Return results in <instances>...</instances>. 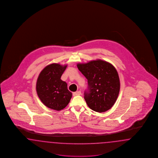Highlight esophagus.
Masks as SVG:
<instances>
[{
  "label": "esophagus",
  "mask_w": 158,
  "mask_h": 158,
  "mask_svg": "<svg viewBox=\"0 0 158 158\" xmlns=\"http://www.w3.org/2000/svg\"><path fill=\"white\" fill-rule=\"evenodd\" d=\"M81 95V91H76L75 92H73V96H77V95Z\"/></svg>",
  "instance_id": "obj_1"
}]
</instances>
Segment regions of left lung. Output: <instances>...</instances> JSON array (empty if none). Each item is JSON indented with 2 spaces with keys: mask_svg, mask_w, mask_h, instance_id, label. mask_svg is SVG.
<instances>
[{
  "mask_svg": "<svg viewBox=\"0 0 158 158\" xmlns=\"http://www.w3.org/2000/svg\"><path fill=\"white\" fill-rule=\"evenodd\" d=\"M78 69L88 82L85 100L89 107L97 112H105L114 106L120 91L118 73L113 64L96 59L77 64Z\"/></svg>",
  "mask_w": 158,
  "mask_h": 158,
  "instance_id": "8db88e82",
  "label": "left lung"
}]
</instances>
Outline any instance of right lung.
<instances>
[{
  "label": "right lung",
  "mask_w": 158,
  "mask_h": 158,
  "mask_svg": "<svg viewBox=\"0 0 158 158\" xmlns=\"http://www.w3.org/2000/svg\"><path fill=\"white\" fill-rule=\"evenodd\" d=\"M67 64L53 63L47 65L38 76L36 90L40 100L46 107L59 111L69 104L72 94L61 80Z\"/></svg>",
  "instance_id": "add662e5"
}]
</instances>
